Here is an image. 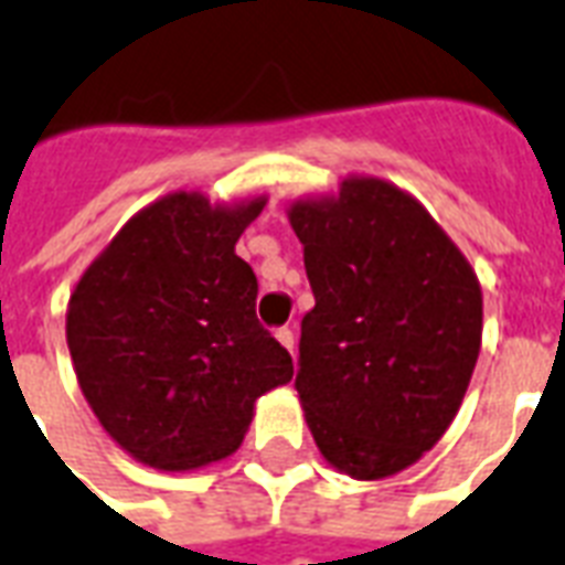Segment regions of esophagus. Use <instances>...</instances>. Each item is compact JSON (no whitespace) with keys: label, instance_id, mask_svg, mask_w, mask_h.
<instances>
[{"label":"esophagus","instance_id":"34e87169","mask_svg":"<svg viewBox=\"0 0 565 565\" xmlns=\"http://www.w3.org/2000/svg\"><path fill=\"white\" fill-rule=\"evenodd\" d=\"M275 338H278V343H281L284 350L292 352V347H296V338H292L290 329H278V331H275Z\"/></svg>","mask_w":565,"mask_h":565}]
</instances>
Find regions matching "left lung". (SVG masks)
<instances>
[{
	"instance_id": "left-lung-1",
	"label": "left lung",
	"mask_w": 565,
	"mask_h": 565,
	"mask_svg": "<svg viewBox=\"0 0 565 565\" xmlns=\"http://www.w3.org/2000/svg\"><path fill=\"white\" fill-rule=\"evenodd\" d=\"M313 290L296 391L322 459L406 471L454 424L483 340L480 278L412 192L347 174L287 206Z\"/></svg>"
}]
</instances>
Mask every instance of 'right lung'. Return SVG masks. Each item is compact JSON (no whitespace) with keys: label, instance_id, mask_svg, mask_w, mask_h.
<instances>
[{"label":"right lung","instance_id":"add662e5","mask_svg":"<svg viewBox=\"0 0 565 565\" xmlns=\"http://www.w3.org/2000/svg\"><path fill=\"white\" fill-rule=\"evenodd\" d=\"M266 192H168L111 236L67 301V350L106 436L157 471H195L243 445L254 403L292 359L254 317L257 278L236 239Z\"/></svg>","mask_w":565,"mask_h":565}]
</instances>
